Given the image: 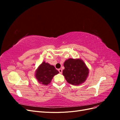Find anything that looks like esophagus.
I'll use <instances>...</instances> for the list:
<instances>
[{"mask_svg":"<svg viewBox=\"0 0 120 120\" xmlns=\"http://www.w3.org/2000/svg\"><path fill=\"white\" fill-rule=\"evenodd\" d=\"M58 71H59V72H60V74H61V73H62V71H63V70H61V68H60V69H59V70H58Z\"/></svg>","mask_w":120,"mask_h":120,"instance_id":"34e87169","label":"esophagus"}]
</instances>
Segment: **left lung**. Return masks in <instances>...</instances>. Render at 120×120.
I'll list each match as a JSON object with an SVG mask.
<instances>
[{"mask_svg": "<svg viewBox=\"0 0 120 120\" xmlns=\"http://www.w3.org/2000/svg\"><path fill=\"white\" fill-rule=\"evenodd\" d=\"M64 66L63 75L68 83L77 86L85 82L89 72L82 60L69 59L64 61Z\"/></svg>", "mask_w": 120, "mask_h": 120, "instance_id": "1", "label": "left lung"}]
</instances>
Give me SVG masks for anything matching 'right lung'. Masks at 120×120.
Wrapping results in <instances>:
<instances>
[{"label": "right lung", "instance_id": "obj_1", "mask_svg": "<svg viewBox=\"0 0 120 120\" xmlns=\"http://www.w3.org/2000/svg\"><path fill=\"white\" fill-rule=\"evenodd\" d=\"M59 73L53 66L43 62L36 71L35 77L38 82L42 85H47L51 82L53 76Z\"/></svg>", "mask_w": 120, "mask_h": 120}]
</instances>
